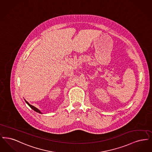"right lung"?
<instances>
[{"label":"right lung","instance_id":"obj_1","mask_svg":"<svg viewBox=\"0 0 152 152\" xmlns=\"http://www.w3.org/2000/svg\"><path fill=\"white\" fill-rule=\"evenodd\" d=\"M24 100H25V102H26V104H28V106H29V107H31V108H32V109L33 110H34V111L38 112V113H41V114H42V112L40 111V110H39L38 108H37L36 107H34V106H32V105H31V104H29V103H28V102L27 101H26V100H25V99H24Z\"/></svg>","mask_w":152,"mask_h":152}]
</instances>
